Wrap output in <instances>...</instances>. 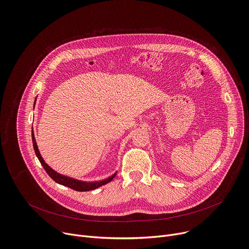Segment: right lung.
Here are the masks:
<instances>
[{
    "mask_svg": "<svg viewBox=\"0 0 249 249\" xmlns=\"http://www.w3.org/2000/svg\"><path fill=\"white\" fill-rule=\"evenodd\" d=\"M35 104V103H34ZM32 143H33V148H34V151H35V155H36V157L38 158L40 163L42 164L43 168L45 169V171L48 173V175L51 177V178L61 184V185H64V186H67L69 188H72L76 191H89V190H93V189H96L106 183L110 182L114 177L116 175V173L112 174L110 177H108V178L106 179H103V180H100V181H93V182H85V181H81V180H77V179H74V178H71V177H68V176H65V175H62L58 172H56L55 170H53L47 163H45L44 160L42 159L40 153H39V150L37 148V144L36 142H35V138H34V134H33V130H32Z\"/></svg>",
    "mask_w": 249,
    "mask_h": 249,
    "instance_id": "obj_1",
    "label": "right lung"
}]
</instances>
